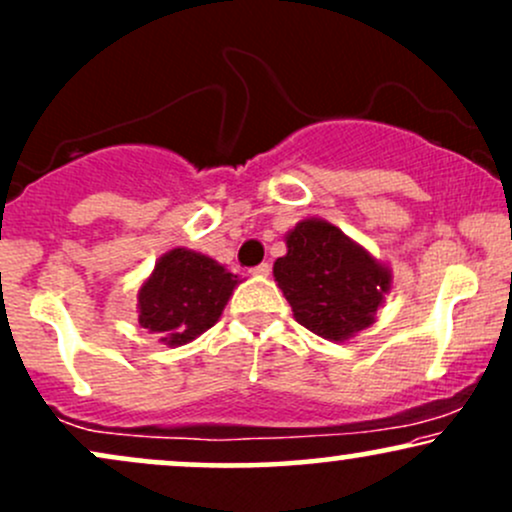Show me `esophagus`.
<instances>
[{
  "mask_svg": "<svg viewBox=\"0 0 512 512\" xmlns=\"http://www.w3.org/2000/svg\"><path fill=\"white\" fill-rule=\"evenodd\" d=\"M250 272L255 274V276H269V274H272V264L262 262V264H257V267H252Z\"/></svg>",
  "mask_w": 512,
  "mask_h": 512,
  "instance_id": "34e87169",
  "label": "esophagus"
}]
</instances>
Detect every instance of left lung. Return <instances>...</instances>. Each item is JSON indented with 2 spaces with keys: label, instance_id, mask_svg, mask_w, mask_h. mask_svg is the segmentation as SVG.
Returning a JSON list of instances; mask_svg holds the SVG:
<instances>
[{
  "label": "left lung",
  "instance_id": "obj_1",
  "mask_svg": "<svg viewBox=\"0 0 512 512\" xmlns=\"http://www.w3.org/2000/svg\"><path fill=\"white\" fill-rule=\"evenodd\" d=\"M274 276L293 317L310 332L344 342L373 322L390 274L332 223L301 221L286 238Z\"/></svg>",
  "mask_w": 512,
  "mask_h": 512
}]
</instances>
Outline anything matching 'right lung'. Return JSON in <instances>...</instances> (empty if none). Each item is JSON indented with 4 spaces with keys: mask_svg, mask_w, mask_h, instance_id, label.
<instances>
[{
    "mask_svg": "<svg viewBox=\"0 0 512 512\" xmlns=\"http://www.w3.org/2000/svg\"><path fill=\"white\" fill-rule=\"evenodd\" d=\"M236 284L238 276L221 264L175 248L139 291V322L170 346L187 344L219 320Z\"/></svg>",
    "mask_w": 512,
    "mask_h": 512,
    "instance_id": "add662e5",
    "label": "right lung"
}]
</instances>
